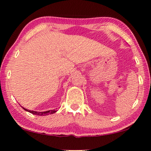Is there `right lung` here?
Wrapping results in <instances>:
<instances>
[{"label": "right lung", "instance_id": "right-lung-1", "mask_svg": "<svg viewBox=\"0 0 151 151\" xmlns=\"http://www.w3.org/2000/svg\"><path fill=\"white\" fill-rule=\"evenodd\" d=\"M22 108L24 110L28 111V112H29V113H31L32 114L37 115V116H47V115H49V114H53L54 113H55V112L57 111V110H55V109H53V110H48L46 111H35L29 110V109L24 108H23V107H22Z\"/></svg>", "mask_w": 151, "mask_h": 151}]
</instances>
